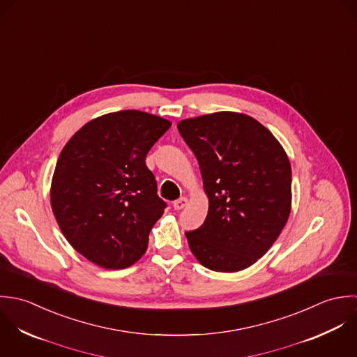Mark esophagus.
I'll return each mask as SVG.
<instances>
[{
    "instance_id": "obj_1",
    "label": "esophagus",
    "mask_w": 357,
    "mask_h": 357,
    "mask_svg": "<svg viewBox=\"0 0 357 357\" xmlns=\"http://www.w3.org/2000/svg\"><path fill=\"white\" fill-rule=\"evenodd\" d=\"M188 203H189V200L186 197H181L179 200L174 202V208L175 210H183L188 206Z\"/></svg>"
}]
</instances>
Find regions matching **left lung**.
<instances>
[{
    "label": "left lung",
    "mask_w": 357,
    "mask_h": 357,
    "mask_svg": "<svg viewBox=\"0 0 357 357\" xmlns=\"http://www.w3.org/2000/svg\"><path fill=\"white\" fill-rule=\"evenodd\" d=\"M178 131L195 153L208 214L186 231L196 259L233 273L262 258L291 213V164L282 143L244 113L216 112L181 120Z\"/></svg>",
    "instance_id": "obj_1"
}]
</instances>
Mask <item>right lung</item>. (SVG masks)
<instances>
[{
	"label": "right lung",
	"mask_w": 357,
	"mask_h": 357,
	"mask_svg": "<svg viewBox=\"0 0 357 357\" xmlns=\"http://www.w3.org/2000/svg\"><path fill=\"white\" fill-rule=\"evenodd\" d=\"M169 127L146 112L107 113L62 149L50 190L52 213L73 248L96 266L124 269L146 252L165 203L144 160Z\"/></svg>",
	"instance_id": "obj_1"
}]
</instances>
